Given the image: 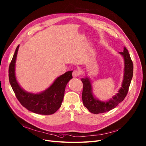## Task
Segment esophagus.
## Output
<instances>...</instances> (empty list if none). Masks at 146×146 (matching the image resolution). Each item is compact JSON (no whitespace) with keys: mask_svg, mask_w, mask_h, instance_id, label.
Instances as JSON below:
<instances>
[{"mask_svg":"<svg viewBox=\"0 0 146 146\" xmlns=\"http://www.w3.org/2000/svg\"><path fill=\"white\" fill-rule=\"evenodd\" d=\"M80 73L79 70H74L73 72V73H72V75H73V77H78L79 75H80Z\"/></svg>","mask_w":146,"mask_h":146,"instance_id":"esophagus-1","label":"esophagus"}]
</instances>
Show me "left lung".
<instances>
[{
  "label": "left lung",
  "mask_w": 146,
  "mask_h": 146,
  "mask_svg": "<svg viewBox=\"0 0 146 146\" xmlns=\"http://www.w3.org/2000/svg\"><path fill=\"white\" fill-rule=\"evenodd\" d=\"M124 58V70L121 87L118 93L108 102H101L96 99L92 92V84L89 78L82 79L83 84L82 100L84 106L89 111L94 114H99L109 111L115 108L120 102L124 100L127 96L133 74V64L130 54L125 47L123 52H119Z\"/></svg>",
  "instance_id": "left-lung-1"
}]
</instances>
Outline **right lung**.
<instances>
[{"mask_svg": "<svg viewBox=\"0 0 146 146\" xmlns=\"http://www.w3.org/2000/svg\"><path fill=\"white\" fill-rule=\"evenodd\" d=\"M19 44L9 67V79L16 98L28 110L35 113L49 115L54 113L62 105L66 86L73 78V71H68L58 77L45 91L38 94L25 91L18 84L15 76V63Z\"/></svg>", "mask_w": 146, "mask_h": 146, "instance_id": "add662e5", "label": "right lung"}]
</instances>
